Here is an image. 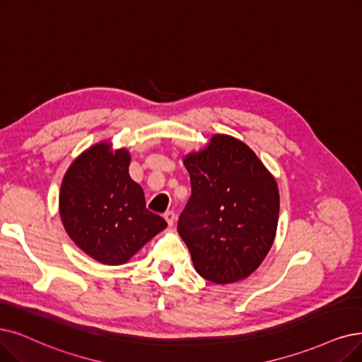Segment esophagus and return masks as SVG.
Here are the masks:
<instances>
[{"label": "esophagus", "mask_w": 362, "mask_h": 362, "mask_svg": "<svg viewBox=\"0 0 362 362\" xmlns=\"http://www.w3.org/2000/svg\"><path fill=\"white\" fill-rule=\"evenodd\" d=\"M165 220L168 221V224H169V226H173V223H175V220H177V214L173 212V211H168V212H165Z\"/></svg>", "instance_id": "1"}]
</instances>
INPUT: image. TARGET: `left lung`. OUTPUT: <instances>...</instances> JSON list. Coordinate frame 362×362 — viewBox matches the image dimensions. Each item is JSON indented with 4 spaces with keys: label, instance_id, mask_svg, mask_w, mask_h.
Listing matches in <instances>:
<instances>
[{
    "label": "left lung",
    "instance_id": "1",
    "mask_svg": "<svg viewBox=\"0 0 362 362\" xmlns=\"http://www.w3.org/2000/svg\"><path fill=\"white\" fill-rule=\"evenodd\" d=\"M184 165L192 196L177 227L196 272L221 285L248 278L276 235V181L247 144L227 135H214Z\"/></svg>",
    "mask_w": 362,
    "mask_h": 362
}]
</instances>
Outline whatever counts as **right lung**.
Wrapping results in <instances>:
<instances>
[{"mask_svg": "<svg viewBox=\"0 0 362 362\" xmlns=\"http://www.w3.org/2000/svg\"><path fill=\"white\" fill-rule=\"evenodd\" d=\"M131 156L105 142L86 150L66 170L59 196L64 227L78 248L98 262L126 263L166 227L147 209L141 185L129 177Z\"/></svg>", "mask_w": 362, "mask_h": 362, "instance_id": "right-lung-1", "label": "right lung"}]
</instances>
